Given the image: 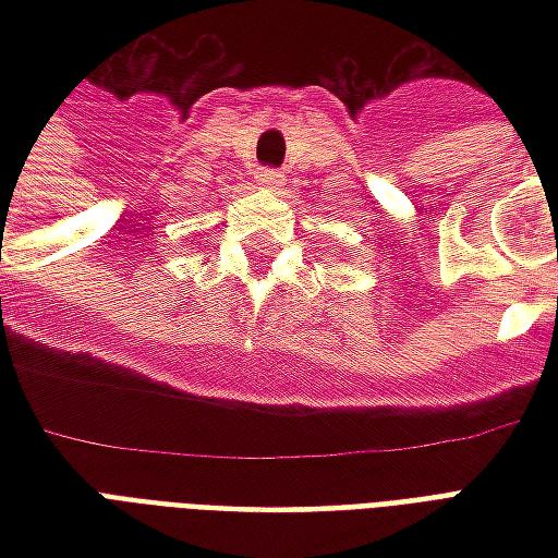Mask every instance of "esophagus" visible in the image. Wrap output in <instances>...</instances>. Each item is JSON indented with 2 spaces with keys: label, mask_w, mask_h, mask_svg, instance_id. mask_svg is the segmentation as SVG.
Segmentation results:
<instances>
[{
  "label": "esophagus",
  "mask_w": 558,
  "mask_h": 558,
  "mask_svg": "<svg viewBox=\"0 0 558 558\" xmlns=\"http://www.w3.org/2000/svg\"><path fill=\"white\" fill-rule=\"evenodd\" d=\"M254 179L263 191H280L283 187V175L278 170H256Z\"/></svg>",
  "instance_id": "obj_1"
}]
</instances>
